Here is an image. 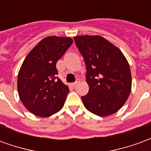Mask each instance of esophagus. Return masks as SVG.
Segmentation results:
<instances>
[{
  "mask_svg": "<svg viewBox=\"0 0 151 151\" xmlns=\"http://www.w3.org/2000/svg\"><path fill=\"white\" fill-rule=\"evenodd\" d=\"M78 83H79V81H78H78H76L75 82H73V83H72V86H75L78 85Z\"/></svg>",
  "mask_w": 151,
  "mask_h": 151,
  "instance_id": "obj_1",
  "label": "esophagus"
}]
</instances>
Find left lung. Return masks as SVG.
<instances>
[{
  "label": "left lung",
  "instance_id": "1",
  "mask_svg": "<svg viewBox=\"0 0 151 151\" xmlns=\"http://www.w3.org/2000/svg\"><path fill=\"white\" fill-rule=\"evenodd\" d=\"M86 65L89 92L85 108L99 116L116 113L129 96L132 78L128 60L117 47L99 35L73 37Z\"/></svg>",
  "mask_w": 151,
  "mask_h": 151
}]
</instances>
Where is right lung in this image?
Instances as JSON below:
<instances>
[{
	"instance_id": "add662e5",
	"label": "right lung",
	"mask_w": 151,
	"mask_h": 151,
	"mask_svg": "<svg viewBox=\"0 0 151 151\" xmlns=\"http://www.w3.org/2000/svg\"><path fill=\"white\" fill-rule=\"evenodd\" d=\"M72 43L69 37L44 38L28 53L19 69V98L37 116L48 117L64 106L69 90L56 77V65Z\"/></svg>"
}]
</instances>
